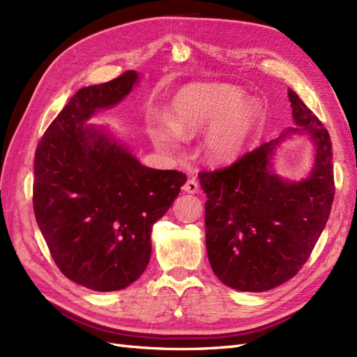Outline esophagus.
<instances>
[{
	"instance_id": "esophagus-1",
	"label": "esophagus",
	"mask_w": 357,
	"mask_h": 357,
	"mask_svg": "<svg viewBox=\"0 0 357 357\" xmlns=\"http://www.w3.org/2000/svg\"><path fill=\"white\" fill-rule=\"evenodd\" d=\"M183 190H185L186 193H198L199 192V186H198V181L195 180V178H189L186 183H185V186H183Z\"/></svg>"
}]
</instances>
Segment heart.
Masks as SVG:
<instances>
[{
	"label": "heart",
	"instance_id": "1",
	"mask_svg": "<svg viewBox=\"0 0 357 357\" xmlns=\"http://www.w3.org/2000/svg\"><path fill=\"white\" fill-rule=\"evenodd\" d=\"M262 109L252 98L228 84L197 83L183 88L172 100L168 121L156 119L149 135L156 147L176 150L180 137H195L205 131L204 155L214 165H228L238 159L250 142Z\"/></svg>",
	"mask_w": 357,
	"mask_h": 357
}]
</instances>
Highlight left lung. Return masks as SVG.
Wrapping results in <instances>:
<instances>
[{
  "label": "left lung",
  "instance_id": "obj_1",
  "mask_svg": "<svg viewBox=\"0 0 357 357\" xmlns=\"http://www.w3.org/2000/svg\"><path fill=\"white\" fill-rule=\"evenodd\" d=\"M289 100L296 126L228 168L199 172L210 265L223 284L241 291H265L296 275L332 208L329 132L291 89ZM294 135H307L315 147V164L299 182L278 176L272 165L276 149Z\"/></svg>",
  "mask_w": 357,
  "mask_h": 357
}]
</instances>
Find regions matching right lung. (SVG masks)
<instances>
[{
	"label": "right lung",
	"instance_id": "right-lung-1",
	"mask_svg": "<svg viewBox=\"0 0 357 357\" xmlns=\"http://www.w3.org/2000/svg\"><path fill=\"white\" fill-rule=\"evenodd\" d=\"M126 71L82 88L41 137L34 160V214L53 261L71 282L96 291L128 287L152 255V226L188 177L153 169L104 126L88 125L138 83Z\"/></svg>",
	"mask_w": 357,
	"mask_h": 357
}]
</instances>
